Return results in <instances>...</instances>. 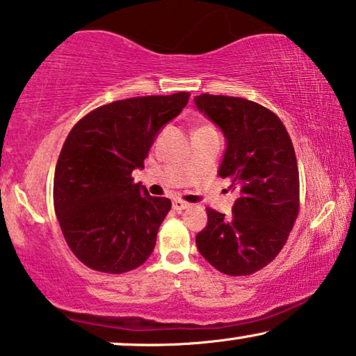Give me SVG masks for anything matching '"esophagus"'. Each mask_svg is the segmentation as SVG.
<instances>
[{"label":"esophagus","mask_w":356,"mask_h":356,"mask_svg":"<svg viewBox=\"0 0 356 356\" xmlns=\"http://www.w3.org/2000/svg\"><path fill=\"white\" fill-rule=\"evenodd\" d=\"M190 204L187 202H182V200H174L172 202V208L176 209V211H182V209H187Z\"/></svg>","instance_id":"1"}]
</instances>
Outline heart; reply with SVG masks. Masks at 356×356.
Returning a JSON list of instances; mask_svg holds the SVG:
<instances>
[{
  "label": "heart",
  "instance_id": "1",
  "mask_svg": "<svg viewBox=\"0 0 356 356\" xmlns=\"http://www.w3.org/2000/svg\"><path fill=\"white\" fill-rule=\"evenodd\" d=\"M200 129H209V126H202V127H198L197 130H200Z\"/></svg>",
  "mask_w": 356,
  "mask_h": 356
}]
</instances>
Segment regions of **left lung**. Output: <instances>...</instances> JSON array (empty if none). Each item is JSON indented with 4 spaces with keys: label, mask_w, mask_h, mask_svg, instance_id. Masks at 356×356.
<instances>
[{
    "label": "left lung",
    "mask_w": 356,
    "mask_h": 356,
    "mask_svg": "<svg viewBox=\"0 0 356 356\" xmlns=\"http://www.w3.org/2000/svg\"><path fill=\"white\" fill-rule=\"evenodd\" d=\"M195 104L226 135L219 176L238 192L232 216L207 208L198 252L227 276L268 266L287 242L300 211V177L287 129L271 109L245 98L202 93Z\"/></svg>",
    "instance_id": "obj_1"
}]
</instances>
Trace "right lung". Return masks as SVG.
I'll return each instance as SVG.
<instances>
[{"instance_id":"1","label":"right lung","mask_w":356,"mask_h":356,"mask_svg":"<svg viewBox=\"0 0 356 356\" xmlns=\"http://www.w3.org/2000/svg\"><path fill=\"white\" fill-rule=\"evenodd\" d=\"M190 93L135 97L103 104L80 119L59 153L53 203L71 252L85 266L124 274L142 266L156 245L171 200L134 182L164 124Z\"/></svg>"}]
</instances>
